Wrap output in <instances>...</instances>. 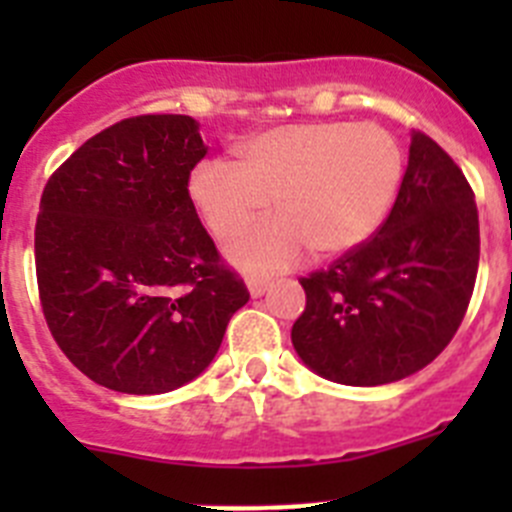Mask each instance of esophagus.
I'll list each match as a JSON object with an SVG mask.
<instances>
[{"instance_id": "obj_1", "label": "esophagus", "mask_w": 512, "mask_h": 512, "mask_svg": "<svg viewBox=\"0 0 512 512\" xmlns=\"http://www.w3.org/2000/svg\"><path fill=\"white\" fill-rule=\"evenodd\" d=\"M248 292H251L253 297H261L264 292H269L271 287V279H264V277H248Z\"/></svg>"}]
</instances>
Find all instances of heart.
<instances>
[{
    "instance_id": "obj_1",
    "label": "heart",
    "mask_w": 512,
    "mask_h": 512,
    "mask_svg": "<svg viewBox=\"0 0 512 512\" xmlns=\"http://www.w3.org/2000/svg\"><path fill=\"white\" fill-rule=\"evenodd\" d=\"M243 164L205 158L189 174V200L217 238L241 233L274 197L279 215L233 241L253 271L295 266L305 253L341 256L382 225L405 174L400 140L379 122H295L253 135Z\"/></svg>"
}]
</instances>
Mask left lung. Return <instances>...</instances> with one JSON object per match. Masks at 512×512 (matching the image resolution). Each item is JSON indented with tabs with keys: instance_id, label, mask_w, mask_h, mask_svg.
I'll return each instance as SVG.
<instances>
[{
	"instance_id": "left-lung-1",
	"label": "left lung",
	"mask_w": 512,
	"mask_h": 512,
	"mask_svg": "<svg viewBox=\"0 0 512 512\" xmlns=\"http://www.w3.org/2000/svg\"><path fill=\"white\" fill-rule=\"evenodd\" d=\"M479 215L454 158L413 130L390 215L359 248L300 279L307 305L292 343L312 372L377 387L431 364L467 315Z\"/></svg>"
}]
</instances>
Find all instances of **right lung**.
I'll return each instance as SVG.
<instances>
[{"label":"right lung","instance_id":"right-lung-1","mask_svg":"<svg viewBox=\"0 0 512 512\" xmlns=\"http://www.w3.org/2000/svg\"><path fill=\"white\" fill-rule=\"evenodd\" d=\"M205 153L189 115H138L89 138L45 184L40 307L58 348L107 390L192 382L251 297L189 200Z\"/></svg>","mask_w":512,"mask_h":512}]
</instances>
